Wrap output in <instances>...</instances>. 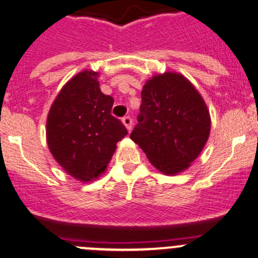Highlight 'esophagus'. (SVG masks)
Instances as JSON below:
<instances>
[{
  "label": "esophagus",
  "instance_id": "esophagus-1",
  "mask_svg": "<svg viewBox=\"0 0 258 258\" xmlns=\"http://www.w3.org/2000/svg\"><path fill=\"white\" fill-rule=\"evenodd\" d=\"M121 121H123L124 125L126 126V129H128V130L132 129L133 119H132V117H130V115H125V117H123V119H121Z\"/></svg>",
  "mask_w": 258,
  "mask_h": 258
}]
</instances>
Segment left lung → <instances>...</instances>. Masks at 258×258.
Masks as SVG:
<instances>
[{
    "mask_svg": "<svg viewBox=\"0 0 258 258\" xmlns=\"http://www.w3.org/2000/svg\"><path fill=\"white\" fill-rule=\"evenodd\" d=\"M209 133L208 108L185 77L166 73L146 82L130 139L157 170L166 174L185 170L203 150Z\"/></svg>",
    "mask_w": 258,
    "mask_h": 258,
    "instance_id": "left-lung-1",
    "label": "left lung"
}]
</instances>
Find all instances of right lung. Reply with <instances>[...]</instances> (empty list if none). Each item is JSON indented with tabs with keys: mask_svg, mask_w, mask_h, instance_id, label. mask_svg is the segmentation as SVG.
<instances>
[{
	"mask_svg": "<svg viewBox=\"0 0 258 258\" xmlns=\"http://www.w3.org/2000/svg\"><path fill=\"white\" fill-rule=\"evenodd\" d=\"M113 97L102 93L98 74L84 71L60 91L46 120L52 156L69 174L90 182L106 171L125 125L112 115Z\"/></svg>",
	"mask_w": 258,
	"mask_h": 258,
	"instance_id": "1",
	"label": "right lung"
}]
</instances>
